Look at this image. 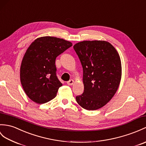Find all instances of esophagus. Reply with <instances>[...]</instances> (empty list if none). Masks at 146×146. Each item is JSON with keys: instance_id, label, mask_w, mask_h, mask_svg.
Instances as JSON below:
<instances>
[{"instance_id": "34e87169", "label": "esophagus", "mask_w": 146, "mask_h": 146, "mask_svg": "<svg viewBox=\"0 0 146 146\" xmlns=\"http://www.w3.org/2000/svg\"><path fill=\"white\" fill-rule=\"evenodd\" d=\"M73 83H74V80H70L68 81H67V84H68V85H70V86L73 85Z\"/></svg>"}]
</instances>
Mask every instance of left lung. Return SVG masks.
<instances>
[{
	"label": "left lung",
	"mask_w": 146,
	"mask_h": 146,
	"mask_svg": "<svg viewBox=\"0 0 146 146\" xmlns=\"http://www.w3.org/2000/svg\"><path fill=\"white\" fill-rule=\"evenodd\" d=\"M73 48L83 66L84 92L76 96L86 110H96L106 105L119 88L122 68L119 53L109 42L83 41Z\"/></svg>",
	"instance_id": "left-lung-1"
}]
</instances>
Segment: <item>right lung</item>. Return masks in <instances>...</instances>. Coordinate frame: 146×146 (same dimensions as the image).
Returning a JSON list of instances; mask_svg holds the SVG:
<instances>
[{"label":"right lung","instance_id":"1","mask_svg":"<svg viewBox=\"0 0 146 146\" xmlns=\"http://www.w3.org/2000/svg\"><path fill=\"white\" fill-rule=\"evenodd\" d=\"M72 43L54 36L36 38L27 48L20 66L22 86L30 100L38 104L48 102L62 86L56 76V58Z\"/></svg>","mask_w":146,"mask_h":146}]
</instances>
